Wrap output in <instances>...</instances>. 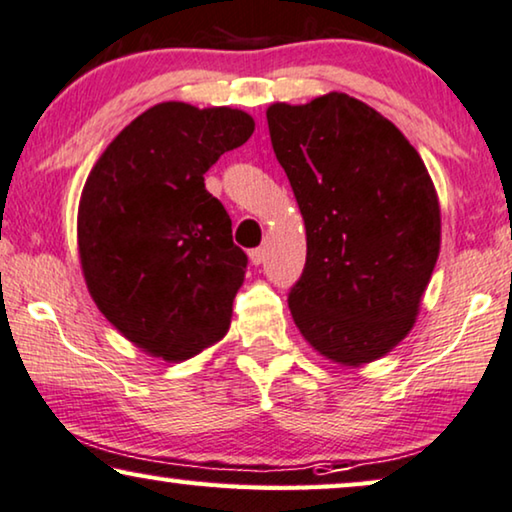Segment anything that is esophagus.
I'll return each instance as SVG.
<instances>
[{
	"label": "esophagus",
	"instance_id": "1",
	"mask_svg": "<svg viewBox=\"0 0 512 512\" xmlns=\"http://www.w3.org/2000/svg\"><path fill=\"white\" fill-rule=\"evenodd\" d=\"M249 261H251V265H261L265 261V249L263 247L251 249L249 251Z\"/></svg>",
	"mask_w": 512,
	"mask_h": 512
}]
</instances>
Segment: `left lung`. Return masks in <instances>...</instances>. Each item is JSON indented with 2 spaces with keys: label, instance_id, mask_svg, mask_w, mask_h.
Wrapping results in <instances>:
<instances>
[{
  "label": "left lung",
  "instance_id": "obj_1",
  "mask_svg": "<svg viewBox=\"0 0 512 512\" xmlns=\"http://www.w3.org/2000/svg\"><path fill=\"white\" fill-rule=\"evenodd\" d=\"M268 127L307 231L293 321L332 362L379 360L411 332L439 258L432 177L395 124L342 92L272 103Z\"/></svg>",
  "mask_w": 512,
  "mask_h": 512
}]
</instances>
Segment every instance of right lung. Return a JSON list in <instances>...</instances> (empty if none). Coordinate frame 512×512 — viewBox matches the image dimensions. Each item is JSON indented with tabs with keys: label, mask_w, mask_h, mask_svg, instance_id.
Masks as SVG:
<instances>
[{
	"label": "right lung",
	"mask_w": 512,
	"mask_h": 512,
	"mask_svg": "<svg viewBox=\"0 0 512 512\" xmlns=\"http://www.w3.org/2000/svg\"><path fill=\"white\" fill-rule=\"evenodd\" d=\"M254 133L238 108L157 103L117 133L87 177L78 254L103 316L154 358L180 362L228 332L247 254L205 173Z\"/></svg>",
	"instance_id": "right-lung-1"
}]
</instances>
